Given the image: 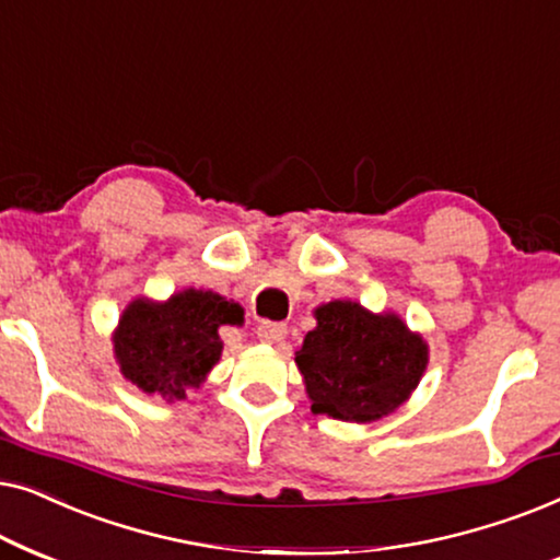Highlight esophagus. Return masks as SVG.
<instances>
[{
    "instance_id": "34e87169",
    "label": "esophagus",
    "mask_w": 560,
    "mask_h": 560,
    "mask_svg": "<svg viewBox=\"0 0 560 560\" xmlns=\"http://www.w3.org/2000/svg\"><path fill=\"white\" fill-rule=\"evenodd\" d=\"M285 334L288 326L280 324V320H262V324L257 326V339L265 343H278L285 339Z\"/></svg>"
}]
</instances>
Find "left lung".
Instances as JSON below:
<instances>
[{
	"label": "left lung",
	"instance_id": "8db88e82",
	"mask_svg": "<svg viewBox=\"0 0 560 560\" xmlns=\"http://www.w3.org/2000/svg\"><path fill=\"white\" fill-rule=\"evenodd\" d=\"M318 326L295 351L313 412L366 423L408 400L428 364V347L397 316H374L359 303L316 311Z\"/></svg>",
	"mask_w": 560,
	"mask_h": 560
}]
</instances>
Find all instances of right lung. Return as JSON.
I'll return each mask as SVG.
<instances>
[{
	"label": "right lung",
	"instance_id": "add662e5",
	"mask_svg": "<svg viewBox=\"0 0 560 560\" xmlns=\"http://www.w3.org/2000/svg\"><path fill=\"white\" fill-rule=\"evenodd\" d=\"M240 320V305L211 290H183L167 303L140 298L114 334L121 374L144 393L180 400L219 362V328Z\"/></svg>",
	"mask_w": 560,
	"mask_h": 560
}]
</instances>
